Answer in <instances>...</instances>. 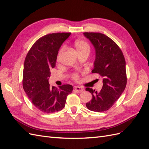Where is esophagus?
Listing matches in <instances>:
<instances>
[{
    "label": "esophagus",
    "mask_w": 149,
    "mask_h": 149,
    "mask_svg": "<svg viewBox=\"0 0 149 149\" xmlns=\"http://www.w3.org/2000/svg\"><path fill=\"white\" fill-rule=\"evenodd\" d=\"M74 91H75V93H80L83 92V89H82V88H81V87L75 86L74 87Z\"/></svg>",
    "instance_id": "esophagus-1"
}]
</instances>
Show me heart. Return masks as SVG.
<instances>
[{
	"instance_id": "heart-1",
	"label": "heart",
	"mask_w": 149,
	"mask_h": 149,
	"mask_svg": "<svg viewBox=\"0 0 149 149\" xmlns=\"http://www.w3.org/2000/svg\"><path fill=\"white\" fill-rule=\"evenodd\" d=\"M75 47L78 53H81L85 52H90V49H91L90 45H89L88 43H87L86 41H84V40L76 41L75 43ZM64 49H65L64 47H62L60 49V50L58 52V59L60 58V56H61V55H62V53L63 52ZM72 78H73V79H74L75 81H78L79 79V76L77 74L74 73L73 75H72Z\"/></svg>"
}]
</instances>
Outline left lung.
<instances>
[{
	"label": "left lung",
	"instance_id": "left-lung-1",
	"mask_svg": "<svg viewBox=\"0 0 149 149\" xmlns=\"http://www.w3.org/2000/svg\"><path fill=\"white\" fill-rule=\"evenodd\" d=\"M91 41L96 50V59L92 73L98 74L102 78L100 91L90 87L93 99L86 103L91 111L103 112L115 103L127 86L126 62L124 55L118 45L111 38L100 33H84Z\"/></svg>",
	"mask_w": 149,
	"mask_h": 149
}]
</instances>
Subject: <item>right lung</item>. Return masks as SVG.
Here are the masks:
<instances>
[{
    "label": "right lung",
    "mask_w": 149,
    "mask_h": 149,
    "mask_svg": "<svg viewBox=\"0 0 149 149\" xmlns=\"http://www.w3.org/2000/svg\"><path fill=\"white\" fill-rule=\"evenodd\" d=\"M70 34L56 33L42 36L33 44L26 56L22 86L33 105L45 113L62 110L67 96L73 91L69 84L56 88L52 87L48 82L50 69L55 67L59 49Z\"/></svg>",
    "instance_id": "obj_1"
}]
</instances>
